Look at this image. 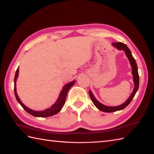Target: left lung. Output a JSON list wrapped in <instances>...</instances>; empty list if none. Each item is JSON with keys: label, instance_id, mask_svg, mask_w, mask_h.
<instances>
[{"label": "left lung", "instance_id": "1", "mask_svg": "<svg viewBox=\"0 0 154 154\" xmlns=\"http://www.w3.org/2000/svg\"><path fill=\"white\" fill-rule=\"evenodd\" d=\"M112 45L114 47L117 48L118 50H124V52H125V54L126 55L128 59L129 60L130 65H131V67H132V73L133 75L134 82V89L133 92L132 93L131 95H130V97L128 98V99L124 104L117 106H107L104 105L103 104H101L95 99V98H94L92 92H91V91H89V93L90 98L91 100L93 101L94 106H95L98 109H99L100 110L103 111V112H114V111L122 110L124 109V108H126L132 101V99L134 98V97L135 96V94L139 87V75H138V66H137L135 59L133 57L131 51H130V50H129V48L127 47V45L126 44L122 43V42H118V43H114H114L112 44Z\"/></svg>", "mask_w": 154, "mask_h": 154}]
</instances>
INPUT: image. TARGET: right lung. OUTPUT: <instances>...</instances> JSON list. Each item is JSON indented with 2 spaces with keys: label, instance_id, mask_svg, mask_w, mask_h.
Masks as SVG:
<instances>
[{
  "label": "right lung",
  "instance_id": "add662e5",
  "mask_svg": "<svg viewBox=\"0 0 154 154\" xmlns=\"http://www.w3.org/2000/svg\"><path fill=\"white\" fill-rule=\"evenodd\" d=\"M18 73H19V68L18 67L17 70L16 71L14 81V94H15L16 99L19 103V104L22 106L23 109L26 111L27 112H28L29 114H30L31 115L35 117H43V118L49 117V116L55 115V114H56L60 112L65 103V100H66V97H67L68 91L69 90L70 88L73 86L75 83V81H71V83H68L67 84L65 85L63 87V89L61 90V93L60 94V96H59L57 101L55 103V104H54V105H52L50 108H49V109H47L42 111H35V110H33L30 109H29V108H28L27 106H26L24 104L21 102L20 99H19V97L18 96L17 93H16V79H17Z\"/></svg>",
  "mask_w": 154,
  "mask_h": 154
}]
</instances>
